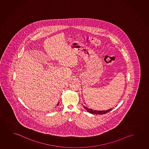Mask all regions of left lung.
Wrapping results in <instances>:
<instances>
[{"instance_id": "obj_1", "label": "left lung", "mask_w": 149, "mask_h": 149, "mask_svg": "<svg viewBox=\"0 0 149 149\" xmlns=\"http://www.w3.org/2000/svg\"><path fill=\"white\" fill-rule=\"evenodd\" d=\"M84 107V109L86 111H88V112H89L90 113L95 114H106L107 113H108L109 111H111L112 109H112H110L109 110H106V111H97V110H93L92 109H89V108H88L86 107Z\"/></svg>"}]
</instances>
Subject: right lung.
<instances>
[{
  "label": "right lung",
  "instance_id": "obj_1",
  "mask_svg": "<svg viewBox=\"0 0 149 149\" xmlns=\"http://www.w3.org/2000/svg\"><path fill=\"white\" fill-rule=\"evenodd\" d=\"M58 104H59V102H58V104H57V106H58Z\"/></svg>",
  "mask_w": 149,
  "mask_h": 149
}]
</instances>
